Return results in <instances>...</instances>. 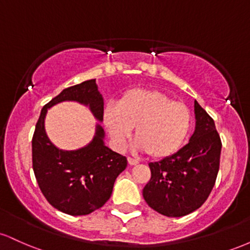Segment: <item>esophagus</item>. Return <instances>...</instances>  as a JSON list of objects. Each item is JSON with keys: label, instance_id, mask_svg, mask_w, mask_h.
Listing matches in <instances>:
<instances>
[{"label": "esophagus", "instance_id": "34e87169", "mask_svg": "<svg viewBox=\"0 0 250 250\" xmlns=\"http://www.w3.org/2000/svg\"><path fill=\"white\" fill-rule=\"evenodd\" d=\"M128 163L130 166H135V165H137V163H139V160L133 159V157H128Z\"/></svg>", "mask_w": 250, "mask_h": 250}]
</instances>
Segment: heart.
<instances>
[{"label": "heart", "mask_w": 250, "mask_h": 250, "mask_svg": "<svg viewBox=\"0 0 250 250\" xmlns=\"http://www.w3.org/2000/svg\"><path fill=\"white\" fill-rule=\"evenodd\" d=\"M104 125L117 147H123L135 128L136 148L154 159L176 153L187 140L193 116L185 103L167 94L133 89L104 110Z\"/></svg>", "instance_id": "1"}]
</instances>
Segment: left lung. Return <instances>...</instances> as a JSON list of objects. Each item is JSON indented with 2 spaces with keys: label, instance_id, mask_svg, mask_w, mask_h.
<instances>
[{
  "label": "left lung",
  "instance_id": "obj_1",
  "mask_svg": "<svg viewBox=\"0 0 250 250\" xmlns=\"http://www.w3.org/2000/svg\"><path fill=\"white\" fill-rule=\"evenodd\" d=\"M196 125L185 147L149 163L151 177L143 188L150 208L168 217L193 213L208 199L220 168L222 143L214 120L195 101Z\"/></svg>",
  "mask_w": 250,
  "mask_h": 250
}]
</instances>
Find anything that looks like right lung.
I'll return each instance as SVG.
<instances>
[{"mask_svg":"<svg viewBox=\"0 0 250 250\" xmlns=\"http://www.w3.org/2000/svg\"><path fill=\"white\" fill-rule=\"evenodd\" d=\"M76 101L89 105L103 120V97L95 80L63 89L42 108L33 135V169L42 194L62 213L79 216L101 208L113 193L116 177L127 167L125 156L109 149L103 142L104 130L96 125L93 141L77 150H62L48 139L44 129L47 110L56 103Z\"/></svg>","mask_w":250,"mask_h":250,"instance_id":"right-lung-1","label":"right lung"}]
</instances>
